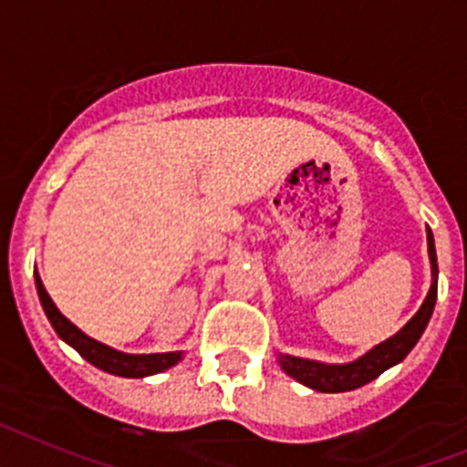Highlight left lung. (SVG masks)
<instances>
[{"label":"left lung","instance_id":"obj_1","mask_svg":"<svg viewBox=\"0 0 467 467\" xmlns=\"http://www.w3.org/2000/svg\"><path fill=\"white\" fill-rule=\"evenodd\" d=\"M426 236L432 283L426 299H423V304H420V308L416 311V316L411 317L410 323L404 325L400 332H395L390 339L381 341L372 350H367L365 356H360L353 362H344V365H327V362L278 353V365L283 367V372L295 379V381L317 390V393H346V390H356V388L374 381L386 369H390V367H395L398 362H402L404 358L410 356V350L420 339V334L426 332L428 320H431L432 308H435L437 301V254L431 226H426Z\"/></svg>","mask_w":467,"mask_h":467}]
</instances>
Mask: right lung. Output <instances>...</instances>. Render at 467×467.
Returning a JSON list of instances; mask_svg holds the SVG:
<instances>
[{
  "instance_id": "right-lung-1",
  "label": "right lung",
  "mask_w": 467,
  "mask_h": 467,
  "mask_svg": "<svg viewBox=\"0 0 467 467\" xmlns=\"http://www.w3.org/2000/svg\"><path fill=\"white\" fill-rule=\"evenodd\" d=\"M35 285L36 292H39V301L41 306H44V313H47L48 323L53 325L57 337H60L65 344L72 346L84 360H88L90 365L102 369V372L126 379H144L151 377V374L166 372V369L175 367L177 362L184 358V350H172V353H123V350L111 348V346L102 344V341L93 339V337L81 332L77 325L69 323L67 317L57 311V306L53 304L51 296H48L47 287H44V283H41L36 271Z\"/></svg>"
}]
</instances>
